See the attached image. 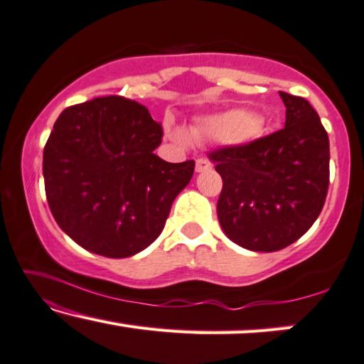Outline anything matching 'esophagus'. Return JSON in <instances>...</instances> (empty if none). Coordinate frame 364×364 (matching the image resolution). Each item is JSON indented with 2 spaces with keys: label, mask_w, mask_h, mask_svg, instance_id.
<instances>
[{
  "label": "esophagus",
  "mask_w": 364,
  "mask_h": 364,
  "mask_svg": "<svg viewBox=\"0 0 364 364\" xmlns=\"http://www.w3.org/2000/svg\"><path fill=\"white\" fill-rule=\"evenodd\" d=\"M211 161L208 160V158H198L196 160V171L198 173H203L206 170H211Z\"/></svg>",
  "instance_id": "34e87169"
}]
</instances>
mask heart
Wrapping results in <instances>:
<instances>
[{
	"instance_id": "heart-1",
	"label": "heart",
	"mask_w": 364,
	"mask_h": 364,
	"mask_svg": "<svg viewBox=\"0 0 364 364\" xmlns=\"http://www.w3.org/2000/svg\"><path fill=\"white\" fill-rule=\"evenodd\" d=\"M260 119L254 112L234 109L223 114L206 115L198 119L189 127V135L196 141H219V143H244L255 136ZM173 138L188 141V132L181 127H168Z\"/></svg>"
}]
</instances>
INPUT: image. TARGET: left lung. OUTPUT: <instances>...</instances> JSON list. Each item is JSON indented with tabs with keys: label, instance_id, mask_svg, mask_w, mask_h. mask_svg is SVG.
Masks as SVG:
<instances>
[{
	"label": "left lung",
	"instance_id": "8db88e82",
	"mask_svg": "<svg viewBox=\"0 0 364 364\" xmlns=\"http://www.w3.org/2000/svg\"><path fill=\"white\" fill-rule=\"evenodd\" d=\"M279 94L282 130L209 153L223 178L219 224L254 252H275L300 239L320 216L330 183V141L318 114L301 97Z\"/></svg>",
	"mask_w": 364,
	"mask_h": 364
}]
</instances>
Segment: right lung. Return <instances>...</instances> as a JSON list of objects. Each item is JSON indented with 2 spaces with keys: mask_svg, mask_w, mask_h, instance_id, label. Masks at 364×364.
<instances>
[{
  "mask_svg": "<svg viewBox=\"0 0 364 364\" xmlns=\"http://www.w3.org/2000/svg\"><path fill=\"white\" fill-rule=\"evenodd\" d=\"M161 125L135 100L109 95L69 107L44 146L50 213L74 242L104 257H130L161 234L194 161L155 155Z\"/></svg>",
  "mask_w": 364,
  "mask_h": 364,
  "instance_id": "add662e5",
  "label": "right lung"
}]
</instances>
